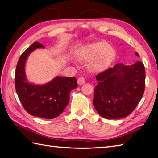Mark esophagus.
Masks as SVG:
<instances>
[{"label": "esophagus", "mask_w": 158, "mask_h": 158, "mask_svg": "<svg viewBox=\"0 0 158 158\" xmlns=\"http://www.w3.org/2000/svg\"><path fill=\"white\" fill-rule=\"evenodd\" d=\"M77 82H78L79 85L84 84L85 83V79L84 78V77H79L78 80H77Z\"/></svg>", "instance_id": "esophagus-1"}]
</instances>
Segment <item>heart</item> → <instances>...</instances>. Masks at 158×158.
<instances>
[{"label": "heart", "mask_w": 158, "mask_h": 158, "mask_svg": "<svg viewBox=\"0 0 158 158\" xmlns=\"http://www.w3.org/2000/svg\"><path fill=\"white\" fill-rule=\"evenodd\" d=\"M115 56V50L104 41L85 45L76 52V57L79 61L92 59L89 64V69L95 73H101L108 69L113 64Z\"/></svg>", "instance_id": "heart-1"}]
</instances>
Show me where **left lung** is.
<instances>
[{
	"instance_id": "1",
	"label": "left lung",
	"mask_w": 158,
	"mask_h": 158,
	"mask_svg": "<svg viewBox=\"0 0 158 158\" xmlns=\"http://www.w3.org/2000/svg\"><path fill=\"white\" fill-rule=\"evenodd\" d=\"M135 55L139 56L137 52ZM145 75L140 61L131 65L117 64L97 74L93 102L97 113L108 119L128 116L144 94Z\"/></svg>"
}]
</instances>
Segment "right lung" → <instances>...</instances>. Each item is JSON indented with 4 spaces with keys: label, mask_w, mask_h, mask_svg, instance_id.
I'll use <instances>...</instances> for the list:
<instances>
[{
    "label": "right lung",
    "mask_w": 158,
    "mask_h": 158,
    "mask_svg": "<svg viewBox=\"0 0 158 158\" xmlns=\"http://www.w3.org/2000/svg\"><path fill=\"white\" fill-rule=\"evenodd\" d=\"M44 46L34 42L21 54L15 72L16 93L25 110L31 115L44 119H53L63 113L70 101V93L77 87L74 77L57 76L43 85L31 84L25 75V62L31 52Z\"/></svg>",
    "instance_id": "obj_1"
}]
</instances>
